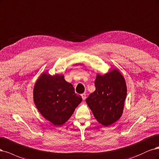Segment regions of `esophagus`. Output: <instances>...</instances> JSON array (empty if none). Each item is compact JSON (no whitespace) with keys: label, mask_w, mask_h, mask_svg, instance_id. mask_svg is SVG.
I'll return each instance as SVG.
<instances>
[{"label":"esophagus","mask_w":159,"mask_h":159,"mask_svg":"<svg viewBox=\"0 0 159 159\" xmlns=\"http://www.w3.org/2000/svg\"><path fill=\"white\" fill-rule=\"evenodd\" d=\"M81 96H82V98H83V100H84L86 98V94L85 93H83L81 94Z\"/></svg>","instance_id":"esophagus-1"}]
</instances>
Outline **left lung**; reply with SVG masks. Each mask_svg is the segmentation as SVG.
Segmentation results:
<instances>
[{"mask_svg": "<svg viewBox=\"0 0 159 159\" xmlns=\"http://www.w3.org/2000/svg\"><path fill=\"white\" fill-rule=\"evenodd\" d=\"M96 90L86 102L96 120L109 126L118 120L124 111L127 96L125 79L117 69L100 75H96Z\"/></svg>", "mask_w": 159, "mask_h": 159, "instance_id": "8db88e82", "label": "left lung"}]
</instances>
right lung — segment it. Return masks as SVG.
Masks as SVG:
<instances>
[{
    "instance_id": "1",
    "label": "right lung",
    "mask_w": 159,
    "mask_h": 159,
    "mask_svg": "<svg viewBox=\"0 0 159 159\" xmlns=\"http://www.w3.org/2000/svg\"><path fill=\"white\" fill-rule=\"evenodd\" d=\"M33 92L39 113L55 126L67 121L82 102L81 96L75 93L73 86L65 80L63 75L43 73L35 82Z\"/></svg>"
}]
</instances>
